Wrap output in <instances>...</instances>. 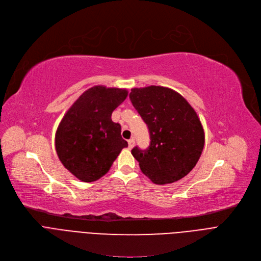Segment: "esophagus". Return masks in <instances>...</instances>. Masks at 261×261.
Segmentation results:
<instances>
[{"mask_svg":"<svg viewBox=\"0 0 261 261\" xmlns=\"http://www.w3.org/2000/svg\"><path fill=\"white\" fill-rule=\"evenodd\" d=\"M134 138H130V140L128 141V147H129V149H132L133 147H134Z\"/></svg>","mask_w":261,"mask_h":261,"instance_id":"34e87169","label":"esophagus"}]
</instances>
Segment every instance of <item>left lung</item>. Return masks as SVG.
I'll use <instances>...</instances> for the list:
<instances>
[{"label":"left lung","instance_id":"1","mask_svg":"<svg viewBox=\"0 0 261 261\" xmlns=\"http://www.w3.org/2000/svg\"><path fill=\"white\" fill-rule=\"evenodd\" d=\"M129 97L150 134L148 149L131 151L142 172L158 185L181 179L197 164L204 145L195 110L179 93L162 86L133 88Z\"/></svg>","mask_w":261,"mask_h":261}]
</instances>
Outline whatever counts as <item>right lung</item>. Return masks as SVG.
<instances>
[{"label":"right lung","instance_id":"right-lung-1","mask_svg":"<svg viewBox=\"0 0 261 261\" xmlns=\"http://www.w3.org/2000/svg\"><path fill=\"white\" fill-rule=\"evenodd\" d=\"M128 95L126 89L94 86L64 115L56 133V150L64 167L82 181L99 179L128 143L112 112Z\"/></svg>","mask_w":261,"mask_h":261}]
</instances>
